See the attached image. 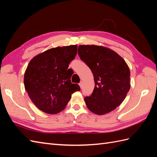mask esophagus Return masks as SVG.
<instances>
[{
	"instance_id": "obj_1",
	"label": "esophagus",
	"mask_w": 157,
	"mask_h": 157,
	"mask_svg": "<svg viewBox=\"0 0 157 157\" xmlns=\"http://www.w3.org/2000/svg\"><path fill=\"white\" fill-rule=\"evenodd\" d=\"M79 86H80V88H82V86H83V83H82V82H80L79 83Z\"/></svg>"
}]
</instances>
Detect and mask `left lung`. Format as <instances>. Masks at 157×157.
Listing matches in <instances>:
<instances>
[{
  "label": "left lung",
  "mask_w": 157,
  "mask_h": 157,
  "mask_svg": "<svg viewBox=\"0 0 157 157\" xmlns=\"http://www.w3.org/2000/svg\"><path fill=\"white\" fill-rule=\"evenodd\" d=\"M80 58L91 69L95 87L90 96L84 98L90 111L102 115L119 106L130 88L129 67L121 57L106 47L80 45Z\"/></svg>",
  "instance_id": "1"
}]
</instances>
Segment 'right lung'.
I'll return each mask as SVG.
<instances>
[{
    "mask_svg": "<svg viewBox=\"0 0 157 157\" xmlns=\"http://www.w3.org/2000/svg\"><path fill=\"white\" fill-rule=\"evenodd\" d=\"M77 53V45L56 47L34 57L24 75L25 89L33 103L46 113L56 114L65 108L71 94L80 91L71 82L69 64ZM72 70V69H71Z\"/></svg>",
    "mask_w": 157,
    "mask_h": 157,
    "instance_id": "1",
    "label": "right lung"
}]
</instances>
